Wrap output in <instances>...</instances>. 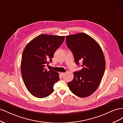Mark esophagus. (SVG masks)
Returning <instances> with one entry per match:
<instances>
[{
    "mask_svg": "<svg viewBox=\"0 0 123 123\" xmlns=\"http://www.w3.org/2000/svg\"><path fill=\"white\" fill-rule=\"evenodd\" d=\"M65 73H60V75H61V76H63L64 75H65Z\"/></svg>",
    "mask_w": 123,
    "mask_h": 123,
    "instance_id": "obj_1",
    "label": "esophagus"
}]
</instances>
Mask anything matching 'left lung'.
Instances as JSON below:
<instances>
[{"instance_id":"obj_1","label":"left lung","mask_w":123,"mask_h":123,"mask_svg":"<svg viewBox=\"0 0 123 123\" xmlns=\"http://www.w3.org/2000/svg\"><path fill=\"white\" fill-rule=\"evenodd\" d=\"M66 42L74 57L76 65L82 62V69L74 73L68 82L69 90L77 96L86 97L96 90L104 76L106 62L98 43L84 33L66 37Z\"/></svg>"}]
</instances>
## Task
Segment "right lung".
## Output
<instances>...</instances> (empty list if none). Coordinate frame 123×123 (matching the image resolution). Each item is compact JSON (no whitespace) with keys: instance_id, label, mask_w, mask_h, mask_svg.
I'll list each match as a JSON object with an SVG mask.
<instances>
[{"instance_id":"add662e5","label":"right lung","mask_w":123,"mask_h":123,"mask_svg":"<svg viewBox=\"0 0 123 123\" xmlns=\"http://www.w3.org/2000/svg\"><path fill=\"white\" fill-rule=\"evenodd\" d=\"M65 36L41 34L26 45L21 61V74L28 91L33 96L44 98L54 91L55 83L59 80V74L47 71L45 65L64 41Z\"/></svg>"}]
</instances>
